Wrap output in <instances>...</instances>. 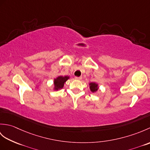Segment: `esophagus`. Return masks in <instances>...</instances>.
Wrapping results in <instances>:
<instances>
[{
  "instance_id": "esophagus-1",
  "label": "esophagus",
  "mask_w": 150,
  "mask_h": 150,
  "mask_svg": "<svg viewBox=\"0 0 150 150\" xmlns=\"http://www.w3.org/2000/svg\"><path fill=\"white\" fill-rule=\"evenodd\" d=\"M75 79H76V80H81L82 77H75Z\"/></svg>"
}]
</instances>
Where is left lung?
Here are the masks:
<instances>
[{
    "label": "left lung",
    "instance_id": "left-lung-1",
    "mask_svg": "<svg viewBox=\"0 0 150 150\" xmlns=\"http://www.w3.org/2000/svg\"><path fill=\"white\" fill-rule=\"evenodd\" d=\"M90 89L91 92H96L98 90V84L97 83H95V82H91L90 83Z\"/></svg>",
    "mask_w": 150,
    "mask_h": 150
}]
</instances>
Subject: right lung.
<instances>
[{
	"instance_id": "right-lung-1",
	"label": "right lung",
	"mask_w": 150,
	"mask_h": 150,
	"mask_svg": "<svg viewBox=\"0 0 150 150\" xmlns=\"http://www.w3.org/2000/svg\"><path fill=\"white\" fill-rule=\"evenodd\" d=\"M69 77L68 76H59L58 77L54 79V90H59L63 88L64 83Z\"/></svg>"
}]
</instances>
